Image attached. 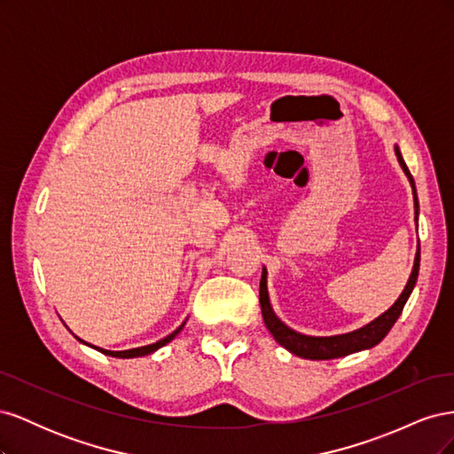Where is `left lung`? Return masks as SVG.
Returning a JSON list of instances; mask_svg holds the SVG:
<instances>
[{
	"label": "left lung",
	"mask_w": 454,
	"mask_h": 454,
	"mask_svg": "<svg viewBox=\"0 0 454 454\" xmlns=\"http://www.w3.org/2000/svg\"><path fill=\"white\" fill-rule=\"evenodd\" d=\"M397 160H400L402 168L405 172V176L409 177V184L413 187V199H415V219L419 217V199H417V189H415V180L411 176L407 164L400 153V147H394ZM419 267H420V246L415 255V265H413V272H411L409 282L405 286V290L402 292V295L397 297L395 303L380 314L377 320H373L371 324L356 329V332L345 333V335H333V337H309V335H301L294 329L287 327L286 324H282L277 314L272 312L270 303H269V294H267V270L263 269V274H261V282H259V303H261V314H263V322L267 325L269 332L272 333V337L277 339L278 345H282L286 350H290L295 356H301V358L307 360H333V358H340V356H347L352 352H358L364 348H371L379 345V342L387 337V333L392 329V325L395 324V320L400 318V314L407 303V299L413 292V287L417 284V277H419Z\"/></svg>",
	"instance_id": "8db88e82"
}]
</instances>
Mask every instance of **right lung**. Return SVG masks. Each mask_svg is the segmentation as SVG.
<instances>
[{"label":"right lung","instance_id":"right-lung-1","mask_svg":"<svg viewBox=\"0 0 454 454\" xmlns=\"http://www.w3.org/2000/svg\"><path fill=\"white\" fill-rule=\"evenodd\" d=\"M184 327V324L176 329V332H172L168 337H164V339H160V340H157V342H153V345H147V347H140V348H130V350H119V352H114V350H104V348H98V347H92V348H96L98 352H102V354H107V356H114V358H138V356H145V354H151V352H155L157 348H160V347H164L167 345V342H170L177 333H180V329ZM81 340V339H79ZM81 342H85V340H81ZM87 345V342H85ZM90 347V345H89Z\"/></svg>","mask_w":454,"mask_h":454}]
</instances>
